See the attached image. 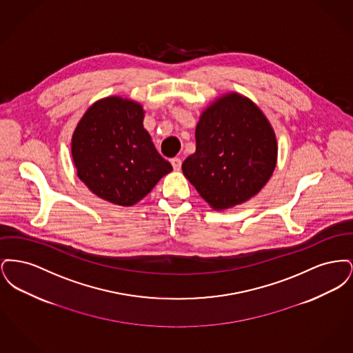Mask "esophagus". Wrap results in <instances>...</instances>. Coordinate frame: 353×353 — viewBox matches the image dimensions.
Masks as SVG:
<instances>
[{"label": "esophagus", "instance_id": "obj_1", "mask_svg": "<svg viewBox=\"0 0 353 353\" xmlns=\"http://www.w3.org/2000/svg\"><path fill=\"white\" fill-rule=\"evenodd\" d=\"M170 164H172V167H173L174 170H180V168H181V160L179 157L170 159Z\"/></svg>", "mask_w": 353, "mask_h": 353}]
</instances>
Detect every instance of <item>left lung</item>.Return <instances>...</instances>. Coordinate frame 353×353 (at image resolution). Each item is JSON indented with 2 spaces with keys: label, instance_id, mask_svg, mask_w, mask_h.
Listing matches in <instances>:
<instances>
[{
  "label": "left lung",
  "instance_id": "obj_1",
  "mask_svg": "<svg viewBox=\"0 0 353 353\" xmlns=\"http://www.w3.org/2000/svg\"><path fill=\"white\" fill-rule=\"evenodd\" d=\"M275 132L250 99L230 92L213 101L196 127V152L183 173L213 209L250 200L276 165Z\"/></svg>",
  "mask_w": 353,
  "mask_h": 353
}]
</instances>
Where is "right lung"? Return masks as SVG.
<instances>
[{"label":"right lung","instance_id":"right-lung-1","mask_svg":"<svg viewBox=\"0 0 353 353\" xmlns=\"http://www.w3.org/2000/svg\"><path fill=\"white\" fill-rule=\"evenodd\" d=\"M141 104L120 97L95 101L71 139L78 177L105 201L132 206L172 170L143 125Z\"/></svg>","mask_w":353,"mask_h":353}]
</instances>
